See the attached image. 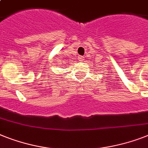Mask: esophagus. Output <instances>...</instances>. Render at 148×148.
Returning a JSON list of instances; mask_svg holds the SVG:
<instances>
[{"label":"esophagus","mask_w":148,"mask_h":148,"mask_svg":"<svg viewBox=\"0 0 148 148\" xmlns=\"http://www.w3.org/2000/svg\"><path fill=\"white\" fill-rule=\"evenodd\" d=\"M78 60L80 61V62H84V57H83V56H80Z\"/></svg>","instance_id":"34e87169"}]
</instances>
